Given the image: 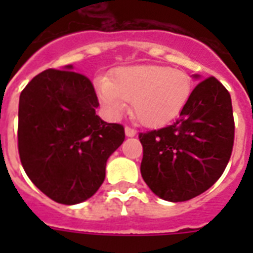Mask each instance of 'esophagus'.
Instances as JSON below:
<instances>
[{
    "mask_svg": "<svg viewBox=\"0 0 253 253\" xmlns=\"http://www.w3.org/2000/svg\"><path fill=\"white\" fill-rule=\"evenodd\" d=\"M125 134H126V136H128V138H132V136L136 135V131H135L134 128H131V127H125Z\"/></svg>",
    "mask_w": 253,
    "mask_h": 253,
    "instance_id": "1",
    "label": "esophagus"
}]
</instances>
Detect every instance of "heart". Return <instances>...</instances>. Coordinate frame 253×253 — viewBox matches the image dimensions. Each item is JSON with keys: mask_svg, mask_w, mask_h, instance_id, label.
I'll use <instances>...</instances> for the list:
<instances>
[{"mask_svg": "<svg viewBox=\"0 0 253 253\" xmlns=\"http://www.w3.org/2000/svg\"><path fill=\"white\" fill-rule=\"evenodd\" d=\"M97 90L102 103L113 115L126 110L144 126H159L182 109L192 91V79L180 69L162 65H131L118 68L113 80L99 79Z\"/></svg>", "mask_w": 253, "mask_h": 253, "instance_id": "1", "label": "heart"}]
</instances>
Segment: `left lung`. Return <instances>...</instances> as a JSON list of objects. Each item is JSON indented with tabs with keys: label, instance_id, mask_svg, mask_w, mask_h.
I'll use <instances>...</instances> for the list:
<instances>
[{
	"label": "left lung",
	"instance_id": "obj_1",
	"mask_svg": "<svg viewBox=\"0 0 253 253\" xmlns=\"http://www.w3.org/2000/svg\"><path fill=\"white\" fill-rule=\"evenodd\" d=\"M234 132L230 93L215 77L205 79L193 89L176 122L139 134L143 180L169 202L200 196L227 167Z\"/></svg>",
	"mask_w": 253,
	"mask_h": 253
}]
</instances>
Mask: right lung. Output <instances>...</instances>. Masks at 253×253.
<instances>
[{
    "instance_id": "add662e5",
    "label": "right lung",
    "mask_w": 253,
    "mask_h": 253,
    "mask_svg": "<svg viewBox=\"0 0 253 253\" xmlns=\"http://www.w3.org/2000/svg\"><path fill=\"white\" fill-rule=\"evenodd\" d=\"M65 65L47 69L22 90L18 151L26 174L55 202L76 205L102 185L106 162L125 128L95 114L98 99L87 77Z\"/></svg>"
}]
</instances>
